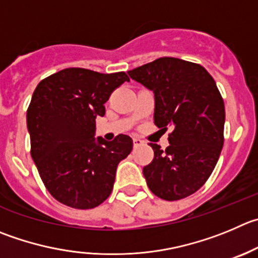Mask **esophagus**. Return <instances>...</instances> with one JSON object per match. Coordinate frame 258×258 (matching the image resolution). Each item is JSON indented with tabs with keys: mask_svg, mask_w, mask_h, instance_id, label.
I'll return each instance as SVG.
<instances>
[{
	"mask_svg": "<svg viewBox=\"0 0 258 258\" xmlns=\"http://www.w3.org/2000/svg\"><path fill=\"white\" fill-rule=\"evenodd\" d=\"M133 144H134V147H139V146H142V144H143V141H141L139 138H134L133 139Z\"/></svg>",
	"mask_w": 258,
	"mask_h": 258,
	"instance_id": "34e87169",
	"label": "esophagus"
}]
</instances>
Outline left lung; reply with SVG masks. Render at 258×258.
I'll use <instances>...</instances> for the list:
<instances>
[{
	"mask_svg": "<svg viewBox=\"0 0 258 258\" xmlns=\"http://www.w3.org/2000/svg\"><path fill=\"white\" fill-rule=\"evenodd\" d=\"M154 94V124L168 134L162 151L151 144L154 158L143 168L149 190L175 201L192 195L207 182L224 143V101L214 78L203 66L163 57L129 71Z\"/></svg>",
	"mask_w": 258,
	"mask_h": 258,
	"instance_id": "1",
	"label": "left lung"
}]
</instances>
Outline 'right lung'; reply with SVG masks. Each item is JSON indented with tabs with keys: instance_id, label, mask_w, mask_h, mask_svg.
<instances>
[{
	"instance_id": "right-lung-1",
	"label": "right lung",
	"mask_w": 258,
	"mask_h": 258,
	"mask_svg": "<svg viewBox=\"0 0 258 258\" xmlns=\"http://www.w3.org/2000/svg\"><path fill=\"white\" fill-rule=\"evenodd\" d=\"M125 72L99 73L66 68L39 82L26 112L31 157L55 200L75 209H92L110 196L117 164L133 149L129 136L112 142L95 138L96 117Z\"/></svg>"
}]
</instances>
